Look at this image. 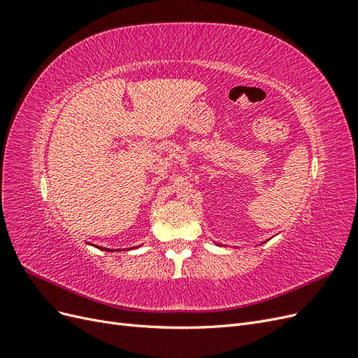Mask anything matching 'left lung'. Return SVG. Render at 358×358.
Segmentation results:
<instances>
[{"label":"left lung","mask_w":358,"mask_h":358,"mask_svg":"<svg viewBox=\"0 0 358 358\" xmlns=\"http://www.w3.org/2000/svg\"><path fill=\"white\" fill-rule=\"evenodd\" d=\"M216 245H220V246H221V243H216Z\"/></svg>","instance_id":"left-lung-1"}]
</instances>
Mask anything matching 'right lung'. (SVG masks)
Segmentation results:
<instances>
[{"label": "right lung", "instance_id": "right-lung-1", "mask_svg": "<svg viewBox=\"0 0 358 358\" xmlns=\"http://www.w3.org/2000/svg\"><path fill=\"white\" fill-rule=\"evenodd\" d=\"M101 249V251H109V252H113V251H117V249H109V248H100ZM129 249H131V248H129Z\"/></svg>", "mask_w": 358, "mask_h": 358}]
</instances>
